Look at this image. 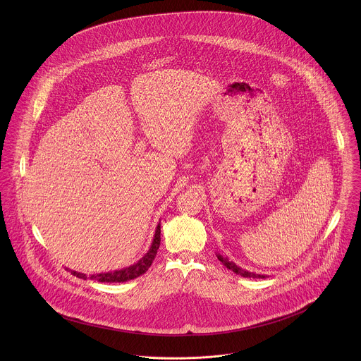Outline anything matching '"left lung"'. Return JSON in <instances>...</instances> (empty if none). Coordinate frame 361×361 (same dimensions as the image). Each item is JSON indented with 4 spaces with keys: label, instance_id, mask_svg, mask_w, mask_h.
I'll list each match as a JSON object with an SVG mask.
<instances>
[{
    "label": "left lung",
    "instance_id": "obj_1",
    "mask_svg": "<svg viewBox=\"0 0 361 361\" xmlns=\"http://www.w3.org/2000/svg\"><path fill=\"white\" fill-rule=\"evenodd\" d=\"M218 259L228 268V269H231V271H233L235 274H238V275H242V276H245V278H265V275H261V274H255V272H249V271H246V269H242L240 267H238L235 262H232V261H229L226 257H222L221 255H218L216 256Z\"/></svg>",
    "mask_w": 361,
    "mask_h": 361
}]
</instances>
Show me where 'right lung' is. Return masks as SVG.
<instances>
[{
  "label": "right lung",
  "instance_id": "add662e5",
  "mask_svg": "<svg viewBox=\"0 0 361 361\" xmlns=\"http://www.w3.org/2000/svg\"><path fill=\"white\" fill-rule=\"evenodd\" d=\"M159 242H161V225L158 224L157 229H155L154 239H153V243H152V247L150 250L145 255V257L140 258L137 262H135L133 265L128 267V268H123V269H116L114 272H105V274H97V275H90L89 278L90 279H96L99 282H126V281H130V279H135L140 275H143L149 268L150 265L153 264L155 256H157V250L159 247ZM75 276L78 278H82V279H87V275L86 274H80V272H76V271H71Z\"/></svg>",
  "mask_w": 361,
  "mask_h": 361
}]
</instances>
